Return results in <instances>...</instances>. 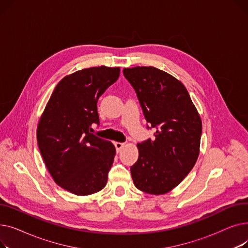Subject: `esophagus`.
I'll return each mask as SVG.
<instances>
[{
  "label": "esophagus",
  "instance_id": "esophagus-1",
  "mask_svg": "<svg viewBox=\"0 0 248 248\" xmlns=\"http://www.w3.org/2000/svg\"><path fill=\"white\" fill-rule=\"evenodd\" d=\"M124 146V142H119V141H115V142H114V147H115L116 152H120V151L123 149Z\"/></svg>",
  "mask_w": 248,
  "mask_h": 248
}]
</instances>
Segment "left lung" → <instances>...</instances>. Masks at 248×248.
Here are the masks:
<instances>
[{"label": "left lung", "mask_w": 248, "mask_h": 248, "mask_svg": "<svg viewBox=\"0 0 248 248\" xmlns=\"http://www.w3.org/2000/svg\"><path fill=\"white\" fill-rule=\"evenodd\" d=\"M134 87L153 140L138 144L139 159L131 167L135 186L161 195L178 186L197 161L202 134L200 115L186 87L152 66L124 68Z\"/></svg>", "instance_id": "left-lung-1"}]
</instances>
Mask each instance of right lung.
Returning <instances> with one entry per match:
<instances>
[{"mask_svg":"<svg viewBox=\"0 0 248 248\" xmlns=\"http://www.w3.org/2000/svg\"><path fill=\"white\" fill-rule=\"evenodd\" d=\"M120 67L76 71L56 85L37 127V141L52 178L63 189L85 196L107 185L115 148L93 135L97 100L120 76Z\"/></svg>","mask_w":248,"mask_h":248,"instance_id":"right-lung-1","label":"right lung"}]
</instances>
